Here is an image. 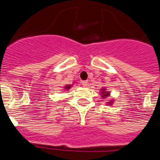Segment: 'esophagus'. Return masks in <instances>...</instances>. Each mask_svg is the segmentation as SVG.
Masks as SVG:
<instances>
[{"instance_id": "obj_1", "label": "esophagus", "mask_w": 160, "mask_h": 160, "mask_svg": "<svg viewBox=\"0 0 160 160\" xmlns=\"http://www.w3.org/2000/svg\"><path fill=\"white\" fill-rule=\"evenodd\" d=\"M82 84L84 87H86L88 85V81H82Z\"/></svg>"}]
</instances>
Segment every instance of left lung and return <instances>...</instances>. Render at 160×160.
I'll return each instance as SVG.
<instances>
[{
	"label": "left lung",
	"instance_id": "1",
	"mask_svg": "<svg viewBox=\"0 0 160 160\" xmlns=\"http://www.w3.org/2000/svg\"><path fill=\"white\" fill-rule=\"evenodd\" d=\"M102 97H104V98L108 95V92H105V89H102ZM108 103H110V102H108Z\"/></svg>",
	"mask_w": 160,
	"mask_h": 160
}]
</instances>
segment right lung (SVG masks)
<instances>
[{
    "label": "right lung",
    "mask_w": 160,
    "mask_h": 160,
    "mask_svg": "<svg viewBox=\"0 0 160 160\" xmlns=\"http://www.w3.org/2000/svg\"><path fill=\"white\" fill-rule=\"evenodd\" d=\"M71 88V85H68V86H65V88H67V89H68V88Z\"/></svg>",
    "instance_id": "add662e5"
}]
</instances>
